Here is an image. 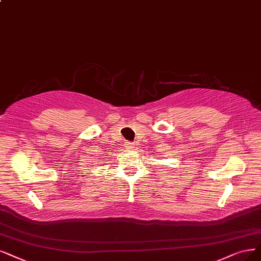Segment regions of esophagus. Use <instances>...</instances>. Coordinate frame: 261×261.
Masks as SVG:
<instances>
[{
    "label": "esophagus",
    "instance_id": "obj_1",
    "mask_svg": "<svg viewBox=\"0 0 261 261\" xmlns=\"http://www.w3.org/2000/svg\"><path fill=\"white\" fill-rule=\"evenodd\" d=\"M132 143H130V142H127L124 144V148H127V149H131L132 148Z\"/></svg>",
    "mask_w": 261,
    "mask_h": 261
}]
</instances>
